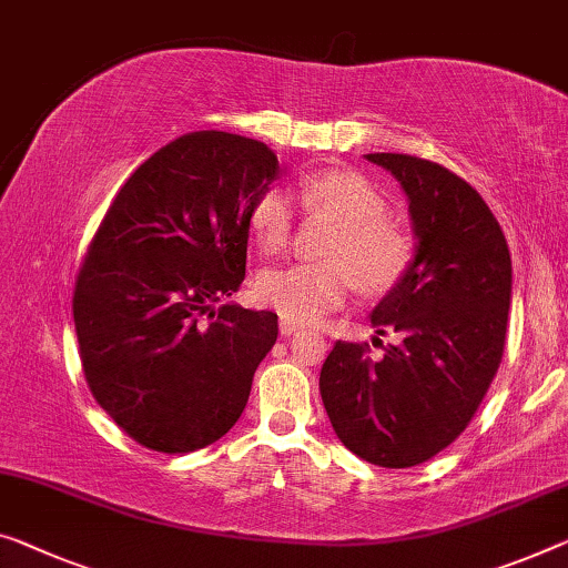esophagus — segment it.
I'll list each match as a JSON object with an SVG mask.
<instances>
[{
	"instance_id": "34e87169",
	"label": "esophagus",
	"mask_w": 568,
	"mask_h": 568,
	"mask_svg": "<svg viewBox=\"0 0 568 568\" xmlns=\"http://www.w3.org/2000/svg\"><path fill=\"white\" fill-rule=\"evenodd\" d=\"M278 333H282L284 337H292L296 333H302V325H296V322L282 317V322H278Z\"/></svg>"
}]
</instances>
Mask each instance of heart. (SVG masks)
Wrapping results in <instances>:
<instances>
[{"label":"heart","mask_w":568,"mask_h":568,"mask_svg":"<svg viewBox=\"0 0 568 568\" xmlns=\"http://www.w3.org/2000/svg\"><path fill=\"white\" fill-rule=\"evenodd\" d=\"M310 211L327 215L337 231L325 248V264H292L258 276V300L292 322H314L337 310L355 282L368 292L396 286L414 261V239L390 221L388 200L368 178L353 170H320L302 180ZM251 231L264 254H278L292 239V205L278 190H266L251 205Z\"/></svg>","instance_id":"obj_1"}]
</instances>
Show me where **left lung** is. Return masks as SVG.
Returning <instances> with one entry per match:
<instances>
[{"label": "left lung", "instance_id": "8db88e82", "mask_svg": "<svg viewBox=\"0 0 568 568\" xmlns=\"http://www.w3.org/2000/svg\"><path fill=\"white\" fill-rule=\"evenodd\" d=\"M408 197L416 254L373 310L375 333L400 343L373 361L368 343L337 339L320 394L347 449L404 469L447 449L467 429L503 361L513 292L500 223L473 185L412 154H365Z\"/></svg>", "mask_w": 568, "mask_h": 568}]
</instances>
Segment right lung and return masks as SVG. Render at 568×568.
I'll return each mask as SVG.
<instances>
[{
	"label": "right lung",
	"mask_w": 568,
	"mask_h": 568,
	"mask_svg": "<svg viewBox=\"0 0 568 568\" xmlns=\"http://www.w3.org/2000/svg\"><path fill=\"white\" fill-rule=\"evenodd\" d=\"M276 174L264 142L185 134L139 164L93 235L73 292L85 383L146 449H203L246 408L276 314L215 304L246 276L251 205Z\"/></svg>",
	"instance_id": "1"
}]
</instances>
